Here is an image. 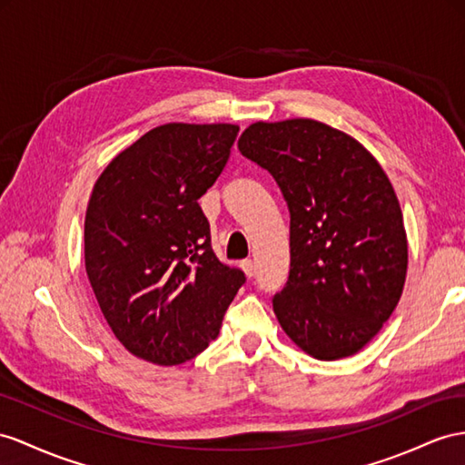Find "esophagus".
<instances>
[{
  "label": "esophagus",
  "instance_id": "esophagus-1",
  "mask_svg": "<svg viewBox=\"0 0 465 465\" xmlns=\"http://www.w3.org/2000/svg\"><path fill=\"white\" fill-rule=\"evenodd\" d=\"M242 269H243V272L247 277H253L255 275V263L252 259H245V261H242Z\"/></svg>",
  "mask_w": 465,
  "mask_h": 465
}]
</instances>
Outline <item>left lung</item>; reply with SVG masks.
<instances>
[{"instance_id":"obj_1","label":"left lung","mask_w":465,"mask_h":465,"mask_svg":"<svg viewBox=\"0 0 465 465\" xmlns=\"http://www.w3.org/2000/svg\"><path fill=\"white\" fill-rule=\"evenodd\" d=\"M242 154L291 212V271L272 296L287 336L316 360L360 351L395 311L409 263L395 190L360 141L316 119L257 122Z\"/></svg>"}]
</instances>
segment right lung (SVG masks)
<instances>
[{"label": "right lung", "instance_id": "add662e5", "mask_svg": "<svg viewBox=\"0 0 465 465\" xmlns=\"http://www.w3.org/2000/svg\"><path fill=\"white\" fill-rule=\"evenodd\" d=\"M240 127L166 124L139 137L94 184L86 272L124 348L157 365L216 340L243 271L223 265L198 198L216 183Z\"/></svg>", "mask_w": 465, "mask_h": 465}]
</instances>
